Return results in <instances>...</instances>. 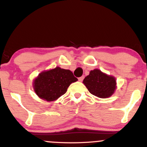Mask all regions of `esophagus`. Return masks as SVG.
<instances>
[{
	"label": "esophagus",
	"instance_id": "obj_1",
	"mask_svg": "<svg viewBox=\"0 0 147 147\" xmlns=\"http://www.w3.org/2000/svg\"><path fill=\"white\" fill-rule=\"evenodd\" d=\"M83 80H84V76H82V77H80V78H78V80H79L80 82H82Z\"/></svg>",
	"mask_w": 147,
	"mask_h": 147
}]
</instances>
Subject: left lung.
Returning a JSON list of instances; mask_svg holds the SVG:
<instances>
[{"instance_id":"obj_1","label":"left lung","mask_w":147,"mask_h":147,"mask_svg":"<svg viewBox=\"0 0 147 147\" xmlns=\"http://www.w3.org/2000/svg\"><path fill=\"white\" fill-rule=\"evenodd\" d=\"M83 83L92 94L100 98L111 97L117 89L115 77L107 75L98 69L90 71Z\"/></svg>"}]
</instances>
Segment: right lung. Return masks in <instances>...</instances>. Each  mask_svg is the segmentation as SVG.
<instances>
[{
	"label": "right lung",
	"mask_w": 147,
	"mask_h": 147,
	"mask_svg": "<svg viewBox=\"0 0 147 147\" xmlns=\"http://www.w3.org/2000/svg\"><path fill=\"white\" fill-rule=\"evenodd\" d=\"M78 81L69 69L60 67L42 71L32 82L35 92L40 99L47 102L55 101L65 94L68 87Z\"/></svg>",
	"instance_id": "right-lung-1"
}]
</instances>
